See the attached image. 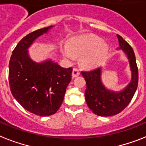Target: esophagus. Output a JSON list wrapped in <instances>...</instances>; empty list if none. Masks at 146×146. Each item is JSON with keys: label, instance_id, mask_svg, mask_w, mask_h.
Returning <instances> with one entry per match:
<instances>
[{"label": "esophagus", "instance_id": "1", "mask_svg": "<svg viewBox=\"0 0 146 146\" xmlns=\"http://www.w3.org/2000/svg\"><path fill=\"white\" fill-rule=\"evenodd\" d=\"M80 74V72H79V70L76 67H74L73 70V73H72V76H73V78H75V77L78 76Z\"/></svg>", "mask_w": 146, "mask_h": 146}]
</instances>
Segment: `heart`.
<instances>
[{
	"label": "heart",
	"mask_w": 146,
	"mask_h": 146,
	"mask_svg": "<svg viewBox=\"0 0 146 146\" xmlns=\"http://www.w3.org/2000/svg\"><path fill=\"white\" fill-rule=\"evenodd\" d=\"M110 49L104 45V40L93 35H82L74 36L70 40L69 46L64 45L62 48L63 55L68 59L82 56V64L93 68L101 64L106 58Z\"/></svg>",
	"instance_id": "heart-1"
}]
</instances>
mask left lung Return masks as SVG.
Returning <instances> with one entry per match:
<instances>
[{"label": "left lung", "instance_id": "left-lung-1", "mask_svg": "<svg viewBox=\"0 0 146 146\" xmlns=\"http://www.w3.org/2000/svg\"><path fill=\"white\" fill-rule=\"evenodd\" d=\"M119 48L126 54L130 64L131 79L124 89L115 92L108 89L102 82L101 67L91 71H82L86 81L85 100L92 112L99 116H112L118 114L132 100L138 85V68L132 47L117 34Z\"/></svg>", "mask_w": 146, "mask_h": 146}]
</instances>
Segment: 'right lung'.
Wrapping results in <instances>:
<instances>
[{"label":"right lung","instance_id":"right-lung-1","mask_svg":"<svg viewBox=\"0 0 146 146\" xmlns=\"http://www.w3.org/2000/svg\"><path fill=\"white\" fill-rule=\"evenodd\" d=\"M54 26L26 35L14 48L9 64L12 94L24 109L39 116L54 114L62 104L73 68H64L52 59L33 61L28 48Z\"/></svg>","mask_w":146,"mask_h":146}]
</instances>
